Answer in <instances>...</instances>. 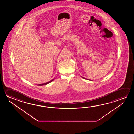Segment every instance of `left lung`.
Segmentation results:
<instances>
[{"label": "left lung", "mask_w": 134, "mask_h": 134, "mask_svg": "<svg viewBox=\"0 0 134 134\" xmlns=\"http://www.w3.org/2000/svg\"><path fill=\"white\" fill-rule=\"evenodd\" d=\"M83 79H85V78H84V77H83Z\"/></svg>", "instance_id": "8db88e82"}]
</instances>
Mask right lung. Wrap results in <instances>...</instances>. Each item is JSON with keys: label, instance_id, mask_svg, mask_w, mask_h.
I'll list each match as a JSON object with an SVG mask.
<instances>
[{"label": "right lung", "instance_id": "add662e5", "mask_svg": "<svg viewBox=\"0 0 134 134\" xmlns=\"http://www.w3.org/2000/svg\"><path fill=\"white\" fill-rule=\"evenodd\" d=\"M54 80V79H52V80H51V81H49V82H47V83H42V84H39V85H38V86H43V85H47V84H48V83H51V82L52 81H53Z\"/></svg>", "mask_w": 134, "mask_h": 134}]
</instances>
